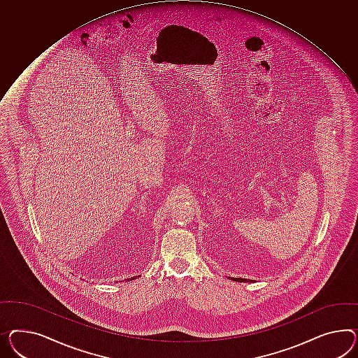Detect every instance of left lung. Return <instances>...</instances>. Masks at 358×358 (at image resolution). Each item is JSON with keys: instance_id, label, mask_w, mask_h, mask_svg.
<instances>
[{"instance_id": "obj_1", "label": "left lung", "mask_w": 358, "mask_h": 358, "mask_svg": "<svg viewBox=\"0 0 358 358\" xmlns=\"http://www.w3.org/2000/svg\"><path fill=\"white\" fill-rule=\"evenodd\" d=\"M229 279H231V280L240 281V282H242V281H245V282H249V281H250V282H252V281H254V280H248V279H241V278H229Z\"/></svg>"}]
</instances>
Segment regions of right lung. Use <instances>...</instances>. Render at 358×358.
Listing matches in <instances>:
<instances>
[{"label": "right lung", "mask_w": 358, "mask_h": 358, "mask_svg": "<svg viewBox=\"0 0 358 358\" xmlns=\"http://www.w3.org/2000/svg\"><path fill=\"white\" fill-rule=\"evenodd\" d=\"M136 278H131V280H134V279H136ZM130 280V279H127V281Z\"/></svg>", "instance_id": "1"}]
</instances>
